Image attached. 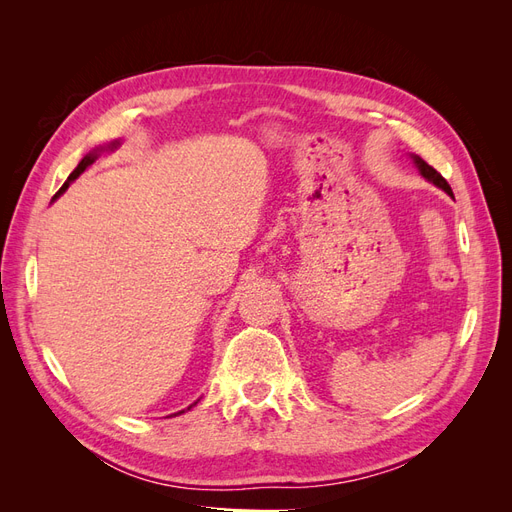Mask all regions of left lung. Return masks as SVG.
<instances>
[{"label":"left lung","instance_id":"obj_1","mask_svg":"<svg viewBox=\"0 0 512 512\" xmlns=\"http://www.w3.org/2000/svg\"><path fill=\"white\" fill-rule=\"evenodd\" d=\"M412 162H414V166L418 168V173H421L429 183H433V185H436V188H440V190H444L448 196H453V190H451V185H448V181L438 173V170L436 168H433V166H429L423 158H418V156H414V153H412Z\"/></svg>","mask_w":512,"mask_h":512}]
</instances>
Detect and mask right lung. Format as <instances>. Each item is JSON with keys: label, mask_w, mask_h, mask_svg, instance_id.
<instances>
[{"label": "right lung", "mask_w": 512, "mask_h": 512, "mask_svg": "<svg viewBox=\"0 0 512 512\" xmlns=\"http://www.w3.org/2000/svg\"><path fill=\"white\" fill-rule=\"evenodd\" d=\"M117 147H119V141H113L111 145H106V147H98V149H94V151H89V153H87V156H85V158H83V160L79 162V166H76V168L72 170V173H70V177H68V181H66L64 185H61V188H59V192H57V194L53 196V200H55V198H59L61 194H64V192L68 190V185H70V183H72L74 179H79V175H81V173H85V168H89L91 164H94V162L98 160V156H100V153H102V151H113V149H117ZM192 406H196V401H194V404H192ZM192 406H190V408H192ZM190 408H188V410H190ZM181 412H185V410H181ZM181 412H177V414H181ZM177 414H173V416H177Z\"/></svg>", "instance_id": "right-lung-1"}]
</instances>
